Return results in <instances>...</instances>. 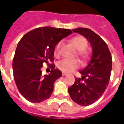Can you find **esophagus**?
<instances>
[{
    "instance_id": "esophagus-1",
    "label": "esophagus",
    "mask_w": 124,
    "mask_h": 124,
    "mask_svg": "<svg viewBox=\"0 0 124 124\" xmlns=\"http://www.w3.org/2000/svg\"><path fill=\"white\" fill-rule=\"evenodd\" d=\"M62 75H63V76H66V75H68V74H67V73H66V72H62Z\"/></svg>"
}]
</instances>
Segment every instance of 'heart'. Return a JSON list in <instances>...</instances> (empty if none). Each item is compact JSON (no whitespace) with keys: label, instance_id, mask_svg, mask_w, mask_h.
<instances>
[{"label":"heart","instance_id":"b5f03b06","mask_svg":"<svg viewBox=\"0 0 124 124\" xmlns=\"http://www.w3.org/2000/svg\"><path fill=\"white\" fill-rule=\"evenodd\" d=\"M72 42L75 46L76 48L78 50V54L83 59L87 58V53L85 51V49L88 46V42L86 38L83 36H76L72 39ZM62 46V42L59 41L57 42L54 47V54L55 56H59L60 53V49ZM57 67L60 70L64 72H70L80 66V63L78 60L62 59L57 62Z\"/></svg>","mask_w":124,"mask_h":124}]
</instances>
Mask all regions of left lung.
<instances>
[{"label":"left lung","mask_w":124,"mask_h":124,"mask_svg":"<svg viewBox=\"0 0 124 124\" xmlns=\"http://www.w3.org/2000/svg\"><path fill=\"white\" fill-rule=\"evenodd\" d=\"M73 32L84 36L92 48L89 64L79 72L82 77L76 78L74 84L68 88L73 101L80 106H87L97 101L108 86L112 67V55L107 44L92 30L78 28Z\"/></svg>","instance_id":"1"}]
</instances>
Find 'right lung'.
Returning <instances> with one entry per match:
<instances>
[{"label": "right lung", "mask_w": 124, "mask_h": 124, "mask_svg": "<svg viewBox=\"0 0 124 124\" xmlns=\"http://www.w3.org/2000/svg\"><path fill=\"white\" fill-rule=\"evenodd\" d=\"M72 33L69 29L40 27L19 41L12 62L13 75L18 91L28 101L39 103L50 97L55 81L62 74L49 62L54 61L57 42ZM44 62L52 70L48 75L42 76L40 68Z\"/></svg>", "instance_id": "add662e5"}]
</instances>
